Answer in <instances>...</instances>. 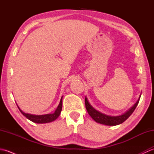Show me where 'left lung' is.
I'll return each mask as SVG.
<instances>
[{
	"mask_svg": "<svg viewBox=\"0 0 154 154\" xmlns=\"http://www.w3.org/2000/svg\"><path fill=\"white\" fill-rule=\"evenodd\" d=\"M140 97H141V95H140L139 99H138V100H137V102L134 104V105L130 108V109H128L126 112H125L124 114H121V115H119V116H109L99 112V111H98L97 110H96L92 106V105L89 103V100H88L87 98L86 97H85V106H86L88 113H89V114L91 116V118H92L95 122L104 124V125L116 126L124 122V121L128 119L129 116L133 113V112L136 109V108L139 103Z\"/></svg>",
	"mask_w": 154,
	"mask_h": 154,
	"instance_id": "left-lung-1",
	"label": "left lung"
}]
</instances>
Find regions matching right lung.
<instances>
[{
    "mask_svg": "<svg viewBox=\"0 0 154 154\" xmlns=\"http://www.w3.org/2000/svg\"><path fill=\"white\" fill-rule=\"evenodd\" d=\"M62 100H63V97H61L60 104H59L56 110H55V112L54 113L42 114V115H35V114L25 113L23 112L20 109L19 106H18V104L17 106L18 107L20 111L23 115H24L26 118H27L28 120H31L32 122L38 123V124L49 123V122H53V121L56 120L59 117V116L60 115L61 111L62 110Z\"/></svg>",
    "mask_w": 154,
    "mask_h": 154,
    "instance_id": "right-lung-1",
    "label": "right lung"
}]
</instances>
